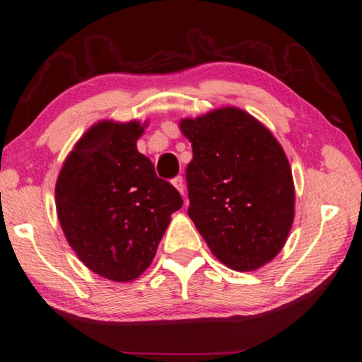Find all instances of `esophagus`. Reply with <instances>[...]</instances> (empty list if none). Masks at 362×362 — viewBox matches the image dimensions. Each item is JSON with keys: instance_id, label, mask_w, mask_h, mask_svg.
Returning a JSON list of instances; mask_svg holds the SVG:
<instances>
[{"instance_id": "obj_1", "label": "esophagus", "mask_w": 362, "mask_h": 362, "mask_svg": "<svg viewBox=\"0 0 362 362\" xmlns=\"http://www.w3.org/2000/svg\"><path fill=\"white\" fill-rule=\"evenodd\" d=\"M171 182H173V186L177 189V191H180L181 195H185V181H182L181 176H176Z\"/></svg>"}]
</instances>
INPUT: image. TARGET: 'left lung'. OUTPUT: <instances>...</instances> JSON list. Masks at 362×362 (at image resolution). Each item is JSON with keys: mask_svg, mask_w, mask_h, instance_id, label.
I'll return each mask as SVG.
<instances>
[{"mask_svg": "<svg viewBox=\"0 0 362 362\" xmlns=\"http://www.w3.org/2000/svg\"><path fill=\"white\" fill-rule=\"evenodd\" d=\"M192 142L187 215L211 253L234 271H255L277 257L295 216L286 152L248 112L221 107L182 118Z\"/></svg>", "mask_w": 362, "mask_h": 362, "instance_id": "left-lung-1", "label": "left lung"}]
</instances>
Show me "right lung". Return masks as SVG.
I'll list each match as a JSON object with an SVG mask.
<instances>
[{
	"instance_id": "right-lung-1",
	"label": "right lung",
	"mask_w": 362,
	"mask_h": 362,
	"mask_svg": "<svg viewBox=\"0 0 362 362\" xmlns=\"http://www.w3.org/2000/svg\"><path fill=\"white\" fill-rule=\"evenodd\" d=\"M147 122L100 120L76 141L59 171L56 210L80 262L114 282L149 268L181 209L180 192L138 151Z\"/></svg>"
}]
</instances>
